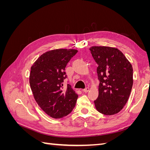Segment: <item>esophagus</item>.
<instances>
[{
    "instance_id": "34e87169",
    "label": "esophagus",
    "mask_w": 150,
    "mask_h": 150,
    "mask_svg": "<svg viewBox=\"0 0 150 150\" xmlns=\"http://www.w3.org/2000/svg\"><path fill=\"white\" fill-rule=\"evenodd\" d=\"M83 91H84V93H88V92H89V88H86V89H84Z\"/></svg>"
}]
</instances>
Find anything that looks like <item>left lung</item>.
I'll return each mask as SVG.
<instances>
[{
	"mask_svg": "<svg viewBox=\"0 0 150 150\" xmlns=\"http://www.w3.org/2000/svg\"><path fill=\"white\" fill-rule=\"evenodd\" d=\"M98 64L99 96L95 107L105 115L119 112L128 101L133 84V67L119 49L108 46L89 49Z\"/></svg>",
	"mask_w": 150,
	"mask_h": 150,
	"instance_id": "left-lung-1",
	"label": "left lung"
}]
</instances>
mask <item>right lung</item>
Segmentation results:
<instances>
[{
    "label": "right lung",
    "instance_id": "1",
    "mask_svg": "<svg viewBox=\"0 0 150 150\" xmlns=\"http://www.w3.org/2000/svg\"><path fill=\"white\" fill-rule=\"evenodd\" d=\"M78 50L57 49L42 54L31 66L29 83L34 98L47 115L55 119L68 115L75 107L78 95L67 84L65 68Z\"/></svg>",
    "mask_w": 150,
    "mask_h": 150
}]
</instances>
